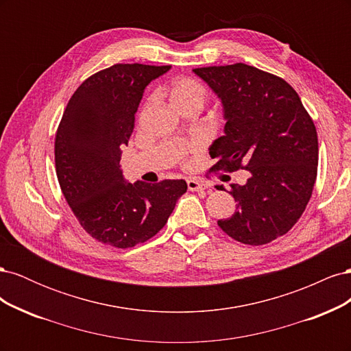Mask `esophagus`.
<instances>
[{"label":"esophagus","mask_w":351,"mask_h":351,"mask_svg":"<svg viewBox=\"0 0 351 351\" xmlns=\"http://www.w3.org/2000/svg\"><path fill=\"white\" fill-rule=\"evenodd\" d=\"M187 187H189L190 192H202V190L206 189V186L204 183L197 182V180H195V178L187 180Z\"/></svg>","instance_id":"obj_1"}]
</instances>
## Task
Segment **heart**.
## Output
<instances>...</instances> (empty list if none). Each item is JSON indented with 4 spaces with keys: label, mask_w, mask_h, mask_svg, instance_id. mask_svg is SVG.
<instances>
[{
    "label": "heart",
    "mask_w": 351,
    "mask_h": 351,
    "mask_svg": "<svg viewBox=\"0 0 351 351\" xmlns=\"http://www.w3.org/2000/svg\"><path fill=\"white\" fill-rule=\"evenodd\" d=\"M178 111L186 107L202 108L208 99V89L204 83L192 77H176L159 89Z\"/></svg>",
    "instance_id": "1"
}]
</instances>
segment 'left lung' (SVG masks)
<instances>
[{
    "label": "left lung",
    "mask_w": 351,
    "mask_h": 351,
    "mask_svg": "<svg viewBox=\"0 0 351 351\" xmlns=\"http://www.w3.org/2000/svg\"><path fill=\"white\" fill-rule=\"evenodd\" d=\"M224 107V136L209 147L214 171L247 169L231 186L237 210L219 228L261 246L289 232L309 204L317 174V134L299 95L284 79L253 66L193 69ZM222 187V186H219Z\"/></svg>",
    "instance_id": "1"
}]
</instances>
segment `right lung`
Here are the masks:
<instances>
[{
	"mask_svg": "<svg viewBox=\"0 0 351 351\" xmlns=\"http://www.w3.org/2000/svg\"><path fill=\"white\" fill-rule=\"evenodd\" d=\"M169 66L114 64L73 93L56 134V171L74 217L90 237L127 249L152 239L168 221L184 180L125 183L123 145L134 127L145 88Z\"/></svg>",
	"mask_w": 351,
	"mask_h": 351,
	"instance_id": "obj_1",
	"label": "right lung"
}]
</instances>
